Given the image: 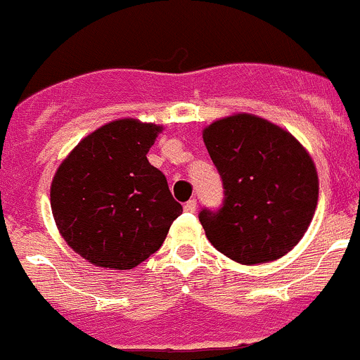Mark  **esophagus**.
I'll use <instances>...</instances> for the list:
<instances>
[{"instance_id":"esophagus-1","label":"esophagus","mask_w":360,"mask_h":360,"mask_svg":"<svg viewBox=\"0 0 360 360\" xmlns=\"http://www.w3.org/2000/svg\"><path fill=\"white\" fill-rule=\"evenodd\" d=\"M195 208H198V202H195V199H188V201L184 205V210L188 213H194Z\"/></svg>"}]
</instances>
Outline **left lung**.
Wrapping results in <instances>:
<instances>
[{
  "label": "left lung",
  "instance_id": "left-lung-1",
  "mask_svg": "<svg viewBox=\"0 0 360 360\" xmlns=\"http://www.w3.org/2000/svg\"><path fill=\"white\" fill-rule=\"evenodd\" d=\"M222 176L226 199L199 222L210 243L240 264H264L289 254L311 224L319 175L304 147L283 127L234 113L202 129Z\"/></svg>",
  "mask_w": 360,
  "mask_h": 360
}]
</instances>
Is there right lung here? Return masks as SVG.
Wrapping results in <instances>:
<instances>
[{
	"instance_id": "add662e5",
	"label": "right lung",
	"mask_w": 360,
	"mask_h": 360,
	"mask_svg": "<svg viewBox=\"0 0 360 360\" xmlns=\"http://www.w3.org/2000/svg\"><path fill=\"white\" fill-rule=\"evenodd\" d=\"M162 126L117 119L59 165L51 208L60 236L98 268L133 269L161 248L181 205L147 154Z\"/></svg>"
}]
</instances>
